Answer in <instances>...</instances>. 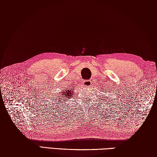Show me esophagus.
Instances as JSON below:
<instances>
[{
  "label": "esophagus",
  "instance_id": "obj_1",
  "mask_svg": "<svg viewBox=\"0 0 157 157\" xmlns=\"http://www.w3.org/2000/svg\"><path fill=\"white\" fill-rule=\"evenodd\" d=\"M83 84L86 86H89L91 84V81H90L89 80H84L83 81Z\"/></svg>",
  "mask_w": 157,
  "mask_h": 157
}]
</instances>
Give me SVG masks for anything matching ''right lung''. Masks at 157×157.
<instances>
[{"label":"right lung","instance_id":"obj_1","mask_svg":"<svg viewBox=\"0 0 157 157\" xmlns=\"http://www.w3.org/2000/svg\"><path fill=\"white\" fill-rule=\"evenodd\" d=\"M71 94H71V91L70 90H69V91H63L61 93V95H60V96H61V97H66H66H67V98H68V97H71ZM60 99H61V98H60Z\"/></svg>","mask_w":157,"mask_h":157}]
</instances>
